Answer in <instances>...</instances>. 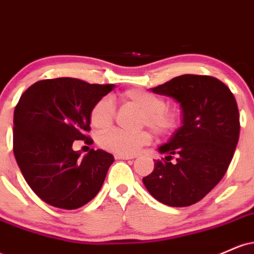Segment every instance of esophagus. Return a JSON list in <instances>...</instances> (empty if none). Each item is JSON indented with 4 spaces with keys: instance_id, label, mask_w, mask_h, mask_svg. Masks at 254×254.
<instances>
[{
    "instance_id": "34e87169",
    "label": "esophagus",
    "mask_w": 254,
    "mask_h": 254,
    "mask_svg": "<svg viewBox=\"0 0 254 254\" xmlns=\"http://www.w3.org/2000/svg\"><path fill=\"white\" fill-rule=\"evenodd\" d=\"M116 160H132L135 156H130V155H121V154H116L115 155Z\"/></svg>"
}]
</instances>
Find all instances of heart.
<instances>
[{"mask_svg": "<svg viewBox=\"0 0 254 254\" xmlns=\"http://www.w3.org/2000/svg\"><path fill=\"white\" fill-rule=\"evenodd\" d=\"M124 103L137 107L142 111L139 116V125H147L154 132L160 136L170 135L178 127L179 113L176 110L167 107L162 97L153 94L141 88L125 90L121 95ZM116 106L110 98H101L93 105L89 112L90 124L98 130H105L111 127L115 118ZM151 136L148 131L127 132L113 129L103 133L99 138V144L104 149L121 155H133L139 148L150 142Z\"/></svg>", "mask_w": 254, "mask_h": 254, "instance_id": "1", "label": "heart"}]
</instances>
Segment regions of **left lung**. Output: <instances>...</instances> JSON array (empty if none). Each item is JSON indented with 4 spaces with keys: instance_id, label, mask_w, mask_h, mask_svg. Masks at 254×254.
Masks as SVG:
<instances>
[{
    "instance_id": "1",
    "label": "left lung",
    "mask_w": 254,
    "mask_h": 254,
    "mask_svg": "<svg viewBox=\"0 0 254 254\" xmlns=\"http://www.w3.org/2000/svg\"><path fill=\"white\" fill-rule=\"evenodd\" d=\"M150 89L180 104L183 125L159 147L166 157L155 161L143 184L166 205H192L228 170L240 133L237 101L226 84L206 75H182Z\"/></svg>"
}]
</instances>
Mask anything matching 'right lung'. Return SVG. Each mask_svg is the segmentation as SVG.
Returning a JSON list of instances; mask_svg holds the SVG:
<instances>
[{
  "mask_svg": "<svg viewBox=\"0 0 254 254\" xmlns=\"http://www.w3.org/2000/svg\"><path fill=\"white\" fill-rule=\"evenodd\" d=\"M113 88L58 77L38 81L20 98L14 111V155L25 180L45 203L72 210L100 191L115 157L101 149L81 156L72 143H92L86 135L90 109Z\"/></svg>",
  "mask_w": 254,
  "mask_h": 254,
  "instance_id": "right-lung-1",
  "label": "right lung"
}]
</instances>
